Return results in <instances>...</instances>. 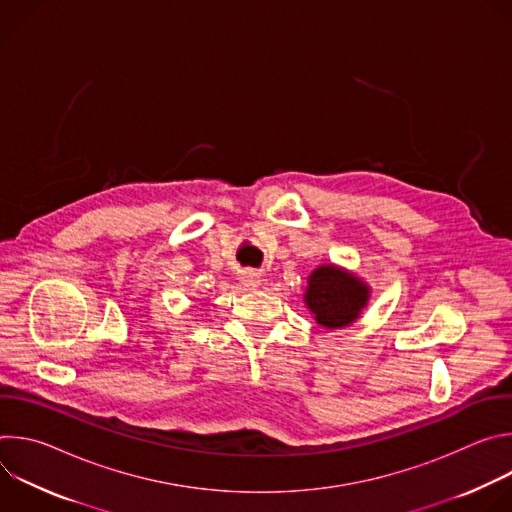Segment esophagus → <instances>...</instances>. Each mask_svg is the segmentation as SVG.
I'll return each mask as SVG.
<instances>
[{
	"mask_svg": "<svg viewBox=\"0 0 512 512\" xmlns=\"http://www.w3.org/2000/svg\"><path fill=\"white\" fill-rule=\"evenodd\" d=\"M243 283H245L247 287H259V285H261V279H259V275H257L255 271H247V273L243 275Z\"/></svg>",
	"mask_w": 512,
	"mask_h": 512,
	"instance_id": "esophagus-1",
	"label": "esophagus"
}]
</instances>
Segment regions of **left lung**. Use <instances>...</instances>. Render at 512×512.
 <instances>
[{"label": "left lung", "mask_w": 512, "mask_h": 512, "mask_svg": "<svg viewBox=\"0 0 512 512\" xmlns=\"http://www.w3.org/2000/svg\"><path fill=\"white\" fill-rule=\"evenodd\" d=\"M304 298L320 326L344 328L367 306L369 287L334 265H322L310 275Z\"/></svg>", "instance_id": "8db88e82"}]
</instances>
